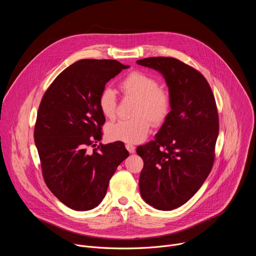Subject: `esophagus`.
Listing matches in <instances>:
<instances>
[{
	"label": "esophagus",
	"instance_id": "1",
	"mask_svg": "<svg viewBox=\"0 0 256 256\" xmlns=\"http://www.w3.org/2000/svg\"><path fill=\"white\" fill-rule=\"evenodd\" d=\"M126 150H128L130 154H132V153L136 152L134 146H132V144H126Z\"/></svg>",
	"mask_w": 256,
	"mask_h": 256
}]
</instances>
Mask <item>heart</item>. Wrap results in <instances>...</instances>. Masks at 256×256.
Here are the masks:
<instances>
[{
    "mask_svg": "<svg viewBox=\"0 0 256 256\" xmlns=\"http://www.w3.org/2000/svg\"><path fill=\"white\" fill-rule=\"evenodd\" d=\"M126 97L136 99L134 116L130 120H118L106 128L108 138L126 144H138L147 138L151 122H163L171 110L170 94L160 88L159 82L142 72H132L120 85ZM98 106L102 114L114 118L116 112V96L112 88H104L98 97Z\"/></svg>",
    "mask_w": 256,
    "mask_h": 256,
    "instance_id": "1",
    "label": "heart"
}]
</instances>
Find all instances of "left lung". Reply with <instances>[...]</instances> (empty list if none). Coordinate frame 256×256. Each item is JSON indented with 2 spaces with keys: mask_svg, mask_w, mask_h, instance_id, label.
<instances>
[{
  "mask_svg": "<svg viewBox=\"0 0 256 256\" xmlns=\"http://www.w3.org/2000/svg\"><path fill=\"white\" fill-rule=\"evenodd\" d=\"M158 70L171 97V112L155 140L138 146L144 160L138 186L142 200L171 210L192 198L210 174L218 134V116L212 89L198 70L173 58L136 60Z\"/></svg>",
  "mask_w": 256,
  "mask_h": 256,
  "instance_id": "8db88e82",
  "label": "left lung"
}]
</instances>
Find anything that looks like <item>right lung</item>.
Returning a JSON list of instances; mask_svg holds the SVG:
<instances>
[{"label": "right lung", "instance_id": "obj_1", "mask_svg": "<svg viewBox=\"0 0 256 256\" xmlns=\"http://www.w3.org/2000/svg\"><path fill=\"white\" fill-rule=\"evenodd\" d=\"M130 68L114 60H81L64 70L44 93L34 142L50 190L75 210L96 208L109 180L128 157L122 142L100 144L105 118L98 97L106 83Z\"/></svg>", "mask_w": 256, "mask_h": 256}]
</instances>
